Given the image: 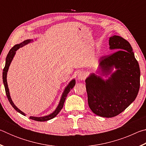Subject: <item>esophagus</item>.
<instances>
[{
  "instance_id": "1",
  "label": "esophagus",
  "mask_w": 146,
  "mask_h": 146,
  "mask_svg": "<svg viewBox=\"0 0 146 146\" xmlns=\"http://www.w3.org/2000/svg\"><path fill=\"white\" fill-rule=\"evenodd\" d=\"M86 75L84 72H80L78 74L77 78L79 81H82L86 78Z\"/></svg>"
}]
</instances>
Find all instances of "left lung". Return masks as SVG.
Listing matches in <instances>:
<instances>
[{
	"label": "left lung",
	"mask_w": 146,
	"mask_h": 146,
	"mask_svg": "<svg viewBox=\"0 0 146 146\" xmlns=\"http://www.w3.org/2000/svg\"><path fill=\"white\" fill-rule=\"evenodd\" d=\"M109 45L111 50L117 51L102 57L97 73H91L85 81L89 107L95 115L106 118L120 114L135 100L140 77L131 44L113 35Z\"/></svg>",
	"instance_id": "left-lung-1"
}]
</instances>
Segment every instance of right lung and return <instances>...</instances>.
<instances>
[{
	"instance_id": "right-lung-1",
	"label": "right lung",
	"mask_w": 146,
	"mask_h": 146,
	"mask_svg": "<svg viewBox=\"0 0 146 146\" xmlns=\"http://www.w3.org/2000/svg\"><path fill=\"white\" fill-rule=\"evenodd\" d=\"M32 42H33V39H28V40H25L24 41H23V42L15 45L13 48L10 49V51H9L8 55H7V56H6L5 67L3 70V72H2V80H3L5 91H6V96L8 98L9 102L11 104L12 107H13L17 112H19V113H21V115H23L24 116H26V113H24L23 111H22L21 110H20L19 109L17 108L15 105V104L13 103V100H12V99H11L10 93H9L8 82H7V74H8V71L9 70V66H10L11 62H12V60H13L15 55L16 51L18 50L20 48H22V47L26 46V45H27V44ZM75 85V78H73L70 81V82L68 83V84L66 86V88H64L63 92H62V93L60 99V101H59V103L57 106V107L56 108L55 111H53L52 113H50L49 115L43 116V117H33V116H31V117H29V118L31 120L38 121V122H44V121H48L49 120H51V119H52V118H55L56 116L58 115V113L60 111L62 108H63L64 104V102H65L66 97H67L68 94L71 91V89L73 88Z\"/></svg>"
}]
</instances>
